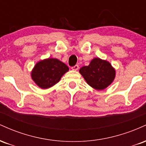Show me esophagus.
Wrapping results in <instances>:
<instances>
[{
	"label": "esophagus",
	"instance_id": "34e87169",
	"mask_svg": "<svg viewBox=\"0 0 146 146\" xmlns=\"http://www.w3.org/2000/svg\"><path fill=\"white\" fill-rule=\"evenodd\" d=\"M78 68H79L78 65H75V66H73V67H71V69L73 70V71H78Z\"/></svg>",
	"mask_w": 146,
	"mask_h": 146
}]
</instances>
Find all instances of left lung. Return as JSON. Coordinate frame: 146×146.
Segmentation results:
<instances>
[{"label":"left lung","mask_w":146,"mask_h":146,"mask_svg":"<svg viewBox=\"0 0 146 146\" xmlns=\"http://www.w3.org/2000/svg\"><path fill=\"white\" fill-rule=\"evenodd\" d=\"M79 72L89 86L98 90L105 89L111 84L116 75L111 64L99 58H93L88 66L82 67Z\"/></svg>","instance_id":"8db88e82"}]
</instances>
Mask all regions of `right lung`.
I'll list each match as a JSON object with an SVG mask.
<instances>
[{"label":"right lung","mask_w":146,"mask_h":146,"mask_svg":"<svg viewBox=\"0 0 146 146\" xmlns=\"http://www.w3.org/2000/svg\"><path fill=\"white\" fill-rule=\"evenodd\" d=\"M69 68L56 58H46L38 62L31 72L33 81L42 89L51 88L59 81Z\"/></svg>","instance_id":"add662e5"}]
</instances>
